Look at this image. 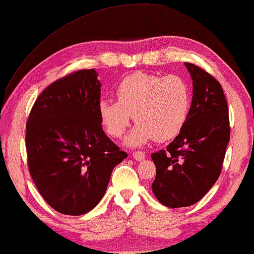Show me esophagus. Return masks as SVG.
Listing matches in <instances>:
<instances>
[{"mask_svg": "<svg viewBox=\"0 0 254 254\" xmlns=\"http://www.w3.org/2000/svg\"><path fill=\"white\" fill-rule=\"evenodd\" d=\"M132 156H133V159L135 160V161H141V160L145 159V153L144 152H133L132 153Z\"/></svg>", "mask_w": 254, "mask_h": 254, "instance_id": "esophagus-1", "label": "esophagus"}]
</instances>
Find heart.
<instances>
[{
  "instance_id": "1",
  "label": "heart",
  "mask_w": 254,
  "mask_h": 254,
  "mask_svg": "<svg viewBox=\"0 0 254 254\" xmlns=\"http://www.w3.org/2000/svg\"><path fill=\"white\" fill-rule=\"evenodd\" d=\"M116 95L117 101L100 100V120L107 133L120 138L133 115L137 124L126 138V144L133 147L153 138L160 142L175 138L190 110V90L178 76L132 73L121 81Z\"/></svg>"
}]
</instances>
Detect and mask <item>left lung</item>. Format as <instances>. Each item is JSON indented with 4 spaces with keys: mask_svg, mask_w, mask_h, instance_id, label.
<instances>
[{
    "mask_svg": "<svg viewBox=\"0 0 254 254\" xmlns=\"http://www.w3.org/2000/svg\"><path fill=\"white\" fill-rule=\"evenodd\" d=\"M192 79V102L180 134L167 151L153 153V193L170 208L198 202L221 174L230 139L229 113L219 81L194 64L184 63Z\"/></svg>",
    "mask_w": 254,
    "mask_h": 254,
    "instance_id": "obj_1",
    "label": "left lung"
}]
</instances>
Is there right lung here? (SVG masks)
<instances>
[{
    "label": "right lung",
    "mask_w": 254,
    "mask_h": 254,
    "mask_svg": "<svg viewBox=\"0 0 254 254\" xmlns=\"http://www.w3.org/2000/svg\"><path fill=\"white\" fill-rule=\"evenodd\" d=\"M100 94L98 72L79 70L49 85L26 123L31 176L48 205L65 215L94 208L113 169L127 156L103 131Z\"/></svg>",
    "instance_id": "right-lung-1"
}]
</instances>
